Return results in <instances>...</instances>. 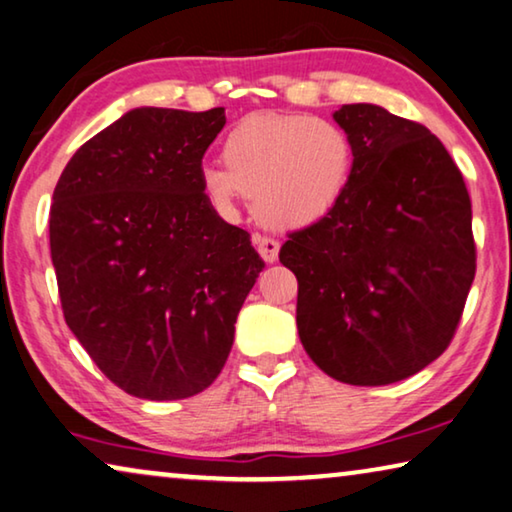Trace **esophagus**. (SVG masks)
Here are the masks:
<instances>
[{
    "mask_svg": "<svg viewBox=\"0 0 512 512\" xmlns=\"http://www.w3.org/2000/svg\"><path fill=\"white\" fill-rule=\"evenodd\" d=\"M253 241L259 250V255L264 257V262H276L280 253V243L276 239H271V236H264V234H255Z\"/></svg>",
    "mask_w": 512,
    "mask_h": 512,
    "instance_id": "obj_1",
    "label": "esophagus"
}]
</instances>
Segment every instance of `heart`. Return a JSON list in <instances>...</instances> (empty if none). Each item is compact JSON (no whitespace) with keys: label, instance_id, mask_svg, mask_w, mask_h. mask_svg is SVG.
<instances>
[{"label":"heart","instance_id":"1","mask_svg":"<svg viewBox=\"0 0 512 512\" xmlns=\"http://www.w3.org/2000/svg\"><path fill=\"white\" fill-rule=\"evenodd\" d=\"M223 165L202 172L211 202L230 207L246 195L266 225L301 230L342 200L354 170V144L331 119L250 114L227 133Z\"/></svg>","mask_w":512,"mask_h":512}]
</instances>
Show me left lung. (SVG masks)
I'll return each instance as SVG.
<instances>
[{
  "instance_id": "8db88e82",
  "label": "left lung",
  "mask_w": 512,
  "mask_h": 512,
  "mask_svg": "<svg viewBox=\"0 0 512 512\" xmlns=\"http://www.w3.org/2000/svg\"><path fill=\"white\" fill-rule=\"evenodd\" d=\"M333 119L354 144L342 200L289 232L280 262L299 280L296 326L326 375L384 386L451 345L476 276L471 200L451 154L423 124L379 105Z\"/></svg>"
}]
</instances>
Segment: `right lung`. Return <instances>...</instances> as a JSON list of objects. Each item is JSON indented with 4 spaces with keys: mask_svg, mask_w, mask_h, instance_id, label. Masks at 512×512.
<instances>
[{
    "mask_svg": "<svg viewBox=\"0 0 512 512\" xmlns=\"http://www.w3.org/2000/svg\"><path fill=\"white\" fill-rule=\"evenodd\" d=\"M225 110L137 108L75 151L50 207L68 329L105 377L181 400L220 375L264 259L202 188Z\"/></svg>",
    "mask_w": 512,
    "mask_h": 512,
    "instance_id": "obj_1",
    "label": "right lung"
}]
</instances>
